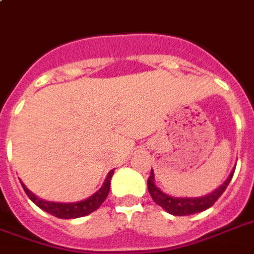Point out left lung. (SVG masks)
<instances>
[{
    "mask_svg": "<svg viewBox=\"0 0 254 254\" xmlns=\"http://www.w3.org/2000/svg\"><path fill=\"white\" fill-rule=\"evenodd\" d=\"M235 169H232L230 176L227 177V180L217 189L212 191L210 194L203 195V196H196V198H187V196H172V195L165 194L162 190L157 187L155 184V177H154V172L151 169V175L147 180V187H148V192L151 195L152 201L157 205L166 210L168 213L173 214V216H189V214L199 213L203 212L213 205L214 202L219 199L221 194L226 191L227 186L231 182L232 176H234Z\"/></svg>",
    "mask_w": 254,
    "mask_h": 254,
    "instance_id": "1",
    "label": "left lung"
}]
</instances>
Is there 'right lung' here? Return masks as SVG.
<instances>
[{
  "label": "right lung",
  "mask_w": 254,
  "mask_h": 254,
  "mask_svg": "<svg viewBox=\"0 0 254 254\" xmlns=\"http://www.w3.org/2000/svg\"><path fill=\"white\" fill-rule=\"evenodd\" d=\"M113 175H114V169L110 170L100 190H97L96 192L93 195H90L89 198H86L84 201L71 202V203L45 201V199H42L40 196L33 194L23 183L22 186L24 191H26V194L28 195V198L34 202L37 206L41 207L44 212H48L49 214H53V216H56L59 219H77V217H82V216H86V214H90L92 212H95L96 209H99V206L102 205L103 202L106 201V198L109 195L110 184H111Z\"/></svg>",
  "instance_id": "1"
}]
</instances>
